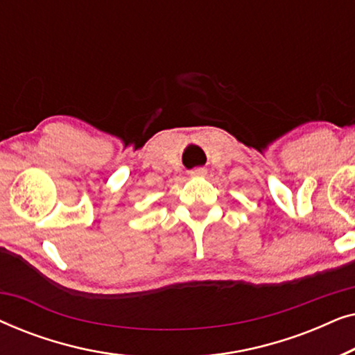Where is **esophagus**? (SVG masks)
Segmentation results:
<instances>
[{
    "mask_svg": "<svg viewBox=\"0 0 355 355\" xmlns=\"http://www.w3.org/2000/svg\"><path fill=\"white\" fill-rule=\"evenodd\" d=\"M189 174H191V176H193V178H202V176H205V174H207V169L205 168H193Z\"/></svg>",
    "mask_w": 355,
    "mask_h": 355,
    "instance_id": "1",
    "label": "esophagus"
}]
</instances>
